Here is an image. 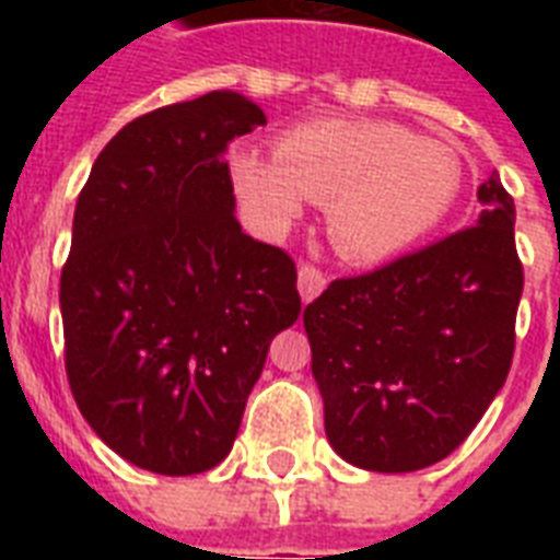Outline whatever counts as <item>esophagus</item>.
Instances as JSON below:
<instances>
[{"label": "esophagus", "instance_id": "obj_1", "mask_svg": "<svg viewBox=\"0 0 560 560\" xmlns=\"http://www.w3.org/2000/svg\"><path fill=\"white\" fill-rule=\"evenodd\" d=\"M325 284H328V279H325V272L319 267L307 261L299 264V293H302V302H311V299L319 296Z\"/></svg>", "mask_w": 560, "mask_h": 560}]
</instances>
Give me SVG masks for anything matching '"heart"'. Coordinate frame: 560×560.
Masks as SVG:
<instances>
[{"label": "heart", "instance_id": "1", "mask_svg": "<svg viewBox=\"0 0 560 560\" xmlns=\"http://www.w3.org/2000/svg\"><path fill=\"white\" fill-rule=\"evenodd\" d=\"M232 179L267 229H284L305 200L328 206L342 258L377 264L416 246L459 200V151L435 136L377 118H319L276 142V156L232 153Z\"/></svg>", "mask_w": 560, "mask_h": 560}]
</instances>
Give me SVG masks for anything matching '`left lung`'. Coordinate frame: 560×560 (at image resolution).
I'll return each mask as SVG.
<instances>
[{"label": "left lung", "instance_id": "left-lung-1", "mask_svg": "<svg viewBox=\"0 0 560 560\" xmlns=\"http://www.w3.org/2000/svg\"><path fill=\"white\" fill-rule=\"evenodd\" d=\"M477 200V226L331 281L305 307L325 433L358 468L407 474L451 456L512 369L514 200L497 174Z\"/></svg>", "mask_w": 560, "mask_h": 560}]
</instances>
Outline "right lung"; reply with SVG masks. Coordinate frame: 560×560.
I'll return each instance as SVG.
<instances>
[{
	"instance_id": "add662e5",
	"label": "right lung",
	"mask_w": 560,
	"mask_h": 560,
	"mask_svg": "<svg viewBox=\"0 0 560 560\" xmlns=\"http://www.w3.org/2000/svg\"><path fill=\"white\" fill-rule=\"evenodd\" d=\"M258 125L261 107L226 90L153 109L109 139L74 206L66 377L136 468L226 459L272 337L302 311L293 258L235 218L226 151Z\"/></svg>"
}]
</instances>
